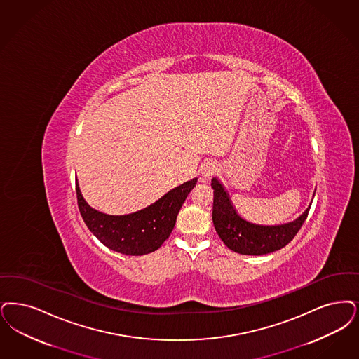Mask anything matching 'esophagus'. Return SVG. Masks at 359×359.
<instances>
[{"label": "esophagus", "instance_id": "34e87169", "mask_svg": "<svg viewBox=\"0 0 359 359\" xmlns=\"http://www.w3.org/2000/svg\"><path fill=\"white\" fill-rule=\"evenodd\" d=\"M216 172V164L212 160H207L201 164V180H207L210 179L214 173Z\"/></svg>", "mask_w": 359, "mask_h": 359}]
</instances>
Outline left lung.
Here are the masks:
<instances>
[{
    "label": "left lung",
    "mask_w": 359,
    "mask_h": 359,
    "mask_svg": "<svg viewBox=\"0 0 359 359\" xmlns=\"http://www.w3.org/2000/svg\"><path fill=\"white\" fill-rule=\"evenodd\" d=\"M212 222L219 238L230 250L242 255H264L283 248L301 230L310 207L294 222L279 226H260L250 223L239 215L232 205L223 184L214 177Z\"/></svg>",
    "instance_id": "1"
}]
</instances>
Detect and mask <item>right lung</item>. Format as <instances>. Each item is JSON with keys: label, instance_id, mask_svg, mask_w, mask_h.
<instances>
[{"label": "right lung", "instance_id": "1", "mask_svg": "<svg viewBox=\"0 0 359 359\" xmlns=\"http://www.w3.org/2000/svg\"><path fill=\"white\" fill-rule=\"evenodd\" d=\"M196 182V177L188 180L133 214L108 215L86 203L76 180L77 204L86 227L101 243L124 255H145L156 251L168 239L177 214Z\"/></svg>", "mask_w": 359, "mask_h": 359}]
</instances>
